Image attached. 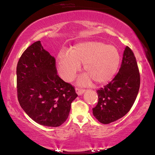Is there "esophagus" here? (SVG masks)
Listing matches in <instances>:
<instances>
[{"label": "esophagus", "instance_id": "obj_1", "mask_svg": "<svg viewBox=\"0 0 155 155\" xmlns=\"http://www.w3.org/2000/svg\"><path fill=\"white\" fill-rule=\"evenodd\" d=\"M75 91H76V93H77L78 96L82 95V94L85 91V90H81V89H79V88H76Z\"/></svg>", "mask_w": 155, "mask_h": 155}]
</instances>
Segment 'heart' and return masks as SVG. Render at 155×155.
Masks as SVG:
<instances>
[{"instance_id": "heart-1", "label": "heart", "mask_w": 155, "mask_h": 155, "mask_svg": "<svg viewBox=\"0 0 155 155\" xmlns=\"http://www.w3.org/2000/svg\"><path fill=\"white\" fill-rule=\"evenodd\" d=\"M120 55L113 45L99 41H81L74 44L70 52L61 51L57 54V69L63 79L72 81L83 64L86 73L78 78V83L87 85L91 79L104 83L114 77L118 69Z\"/></svg>"}]
</instances>
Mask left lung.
Listing matches in <instances>:
<instances>
[{
  "label": "left lung",
  "instance_id": "8db88e82",
  "mask_svg": "<svg viewBox=\"0 0 155 155\" xmlns=\"http://www.w3.org/2000/svg\"><path fill=\"white\" fill-rule=\"evenodd\" d=\"M140 76L135 57L127 46L119 72L109 84L97 91L98 102L93 115L102 124L121 118L130 111L139 92Z\"/></svg>",
  "mask_w": 155,
  "mask_h": 155
}]
</instances>
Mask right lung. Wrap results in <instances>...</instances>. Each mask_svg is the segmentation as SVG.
<instances>
[{
    "instance_id": "right-lung-1",
    "label": "right lung",
    "mask_w": 155,
    "mask_h": 155,
    "mask_svg": "<svg viewBox=\"0 0 155 155\" xmlns=\"http://www.w3.org/2000/svg\"><path fill=\"white\" fill-rule=\"evenodd\" d=\"M18 98L35 122L57 127L68 117L74 88L57 75L55 59L38 41L28 47L16 68Z\"/></svg>"
}]
</instances>
